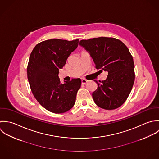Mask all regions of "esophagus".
<instances>
[{
	"label": "esophagus",
	"mask_w": 159,
	"mask_h": 159,
	"mask_svg": "<svg viewBox=\"0 0 159 159\" xmlns=\"http://www.w3.org/2000/svg\"><path fill=\"white\" fill-rule=\"evenodd\" d=\"M81 81H82V85H84V84H87V82H88V80H87L84 79H82V80H81Z\"/></svg>",
	"instance_id": "obj_1"
}]
</instances>
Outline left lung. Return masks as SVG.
Masks as SVG:
<instances>
[{
	"label": "left lung",
	"instance_id": "left-lung-1",
	"mask_svg": "<svg viewBox=\"0 0 159 159\" xmlns=\"http://www.w3.org/2000/svg\"><path fill=\"white\" fill-rule=\"evenodd\" d=\"M79 45L93 58L98 72L108 73L92 93L96 104L106 110L121 106L129 95L134 81V65L127 46L113 37H101L82 40Z\"/></svg>",
	"mask_w": 159,
	"mask_h": 159
}]
</instances>
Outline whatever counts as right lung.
<instances>
[{"label": "right lung", "instance_id": "1", "mask_svg": "<svg viewBox=\"0 0 159 159\" xmlns=\"http://www.w3.org/2000/svg\"><path fill=\"white\" fill-rule=\"evenodd\" d=\"M79 40H47L36 45L30 55L27 74L32 94L50 112L64 113L75 104L81 85L80 79L61 84L58 74L69 56L78 47Z\"/></svg>", "mask_w": 159, "mask_h": 159}]
</instances>
